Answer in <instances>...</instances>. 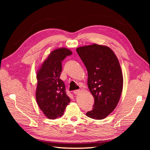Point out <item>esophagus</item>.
I'll return each mask as SVG.
<instances>
[{
    "mask_svg": "<svg viewBox=\"0 0 150 150\" xmlns=\"http://www.w3.org/2000/svg\"><path fill=\"white\" fill-rule=\"evenodd\" d=\"M80 92H81V90H79V89H76V90H74V91L73 93H74V94H79Z\"/></svg>",
    "mask_w": 150,
    "mask_h": 150,
    "instance_id": "34e87169",
    "label": "esophagus"
}]
</instances>
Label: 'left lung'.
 <instances>
[{
  "instance_id": "left-lung-1",
  "label": "left lung",
  "mask_w": 150,
  "mask_h": 150,
  "mask_svg": "<svg viewBox=\"0 0 150 150\" xmlns=\"http://www.w3.org/2000/svg\"><path fill=\"white\" fill-rule=\"evenodd\" d=\"M88 71V86L94 98L93 109L86 116L103 120L115 110L120 101L123 78L120 62L112 50L93 44L76 49Z\"/></svg>"
}]
</instances>
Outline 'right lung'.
<instances>
[{"label": "right lung", "mask_w": 150, "mask_h": 150, "mask_svg": "<svg viewBox=\"0 0 150 150\" xmlns=\"http://www.w3.org/2000/svg\"><path fill=\"white\" fill-rule=\"evenodd\" d=\"M71 54L72 52L67 48L54 50L37 72L36 101L49 119L54 120L61 116L70 102V98L66 93L65 84L59 77L62 61Z\"/></svg>", "instance_id": "1"}]
</instances>
